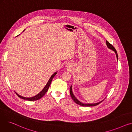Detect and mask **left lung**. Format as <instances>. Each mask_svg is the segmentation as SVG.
<instances>
[{
    "label": "left lung",
    "mask_w": 132,
    "mask_h": 132,
    "mask_svg": "<svg viewBox=\"0 0 132 132\" xmlns=\"http://www.w3.org/2000/svg\"><path fill=\"white\" fill-rule=\"evenodd\" d=\"M106 45H107V46H108V47L109 48H110V49L112 50H113V51H114V52H115L116 54L117 58V59H118V54H117V52L116 50L115 49V48L112 46V45L109 42L107 41V40L106 41ZM70 92L71 96L72 98L73 99V100L76 103L78 104H79V105H81V106H96V105H97L99 104L100 103H101L103 101H103H101V102H98V103H92V104H88V103H87V104H84V103H82L80 101H79L77 98L75 97L74 95L73 94V92H72V86H71V87H70Z\"/></svg>",
    "instance_id": "obj_1"
}]
</instances>
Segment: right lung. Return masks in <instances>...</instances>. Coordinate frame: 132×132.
I'll return each mask as SVG.
<instances>
[{
	"label": "right lung",
	"instance_id": "add662e5",
	"mask_svg": "<svg viewBox=\"0 0 132 132\" xmlns=\"http://www.w3.org/2000/svg\"><path fill=\"white\" fill-rule=\"evenodd\" d=\"M57 72H55L54 73H53L52 75L51 78H50L49 80L48 81L47 83L46 84V85H45V86L44 87V88L39 93H38L37 95H36V96H35L34 97H23V96H21L19 95V94H18L16 93H15L16 94V95L18 96V97H19L20 98H22L23 100H27V101H36V100H38L40 98H41L45 94V93L47 92L48 89V88H49L50 86V84L51 83V81L53 79V78H54V76L57 74Z\"/></svg>",
	"mask_w": 132,
	"mask_h": 132
}]
</instances>
